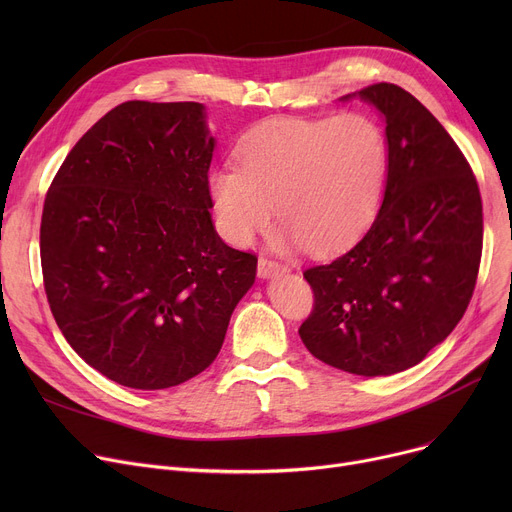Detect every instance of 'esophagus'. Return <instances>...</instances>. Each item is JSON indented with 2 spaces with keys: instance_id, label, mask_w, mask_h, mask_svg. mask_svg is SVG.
Wrapping results in <instances>:
<instances>
[{
  "instance_id": "1",
  "label": "esophagus",
  "mask_w": 512,
  "mask_h": 512,
  "mask_svg": "<svg viewBox=\"0 0 512 512\" xmlns=\"http://www.w3.org/2000/svg\"><path fill=\"white\" fill-rule=\"evenodd\" d=\"M257 274H259V278H263V280H270V278L284 276V274H286V267L280 265V263H274V261L259 259V263H257Z\"/></svg>"
}]
</instances>
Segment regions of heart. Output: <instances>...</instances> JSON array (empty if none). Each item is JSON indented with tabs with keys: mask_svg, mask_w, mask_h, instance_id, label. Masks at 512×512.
Wrapping results in <instances>:
<instances>
[{
	"mask_svg": "<svg viewBox=\"0 0 512 512\" xmlns=\"http://www.w3.org/2000/svg\"><path fill=\"white\" fill-rule=\"evenodd\" d=\"M240 168L209 172V195L224 236L245 247L276 215L278 249L332 253L373 220L388 172V141L363 114L276 118L238 145Z\"/></svg>",
	"mask_w": 512,
	"mask_h": 512,
	"instance_id": "b5f03b06",
	"label": "heart"
}]
</instances>
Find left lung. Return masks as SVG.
Here are the masks:
<instances>
[{
    "mask_svg": "<svg viewBox=\"0 0 512 512\" xmlns=\"http://www.w3.org/2000/svg\"><path fill=\"white\" fill-rule=\"evenodd\" d=\"M351 99L386 124L384 201L351 251L305 272L315 307L299 334L315 359L375 378L421 363L465 315L483 215L467 159L425 105L388 83Z\"/></svg>",
    "mask_w": 512,
    "mask_h": 512,
    "instance_id": "1",
    "label": "left lung"
}]
</instances>
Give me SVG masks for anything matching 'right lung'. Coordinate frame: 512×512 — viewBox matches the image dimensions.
<instances>
[{"mask_svg": "<svg viewBox=\"0 0 512 512\" xmlns=\"http://www.w3.org/2000/svg\"><path fill=\"white\" fill-rule=\"evenodd\" d=\"M203 103L126 101L53 178L41 218L47 301L68 344L107 380L164 390L218 357L257 257L218 236Z\"/></svg>", "mask_w": 512, "mask_h": 512, "instance_id": "right-lung-1", "label": "right lung"}]
</instances>
